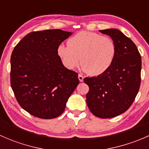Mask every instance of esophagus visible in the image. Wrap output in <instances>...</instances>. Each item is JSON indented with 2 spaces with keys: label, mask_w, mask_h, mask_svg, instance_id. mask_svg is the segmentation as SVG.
<instances>
[{
  "label": "esophagus",
  "mask_w": 149,
  "mask_h": 149,
  "mask_svg": "<svg viewBox=\"0 0 149 149\" xmlns=\"http://www.w3.org/2000/svg\"><path fill=\"white\" fill-rule=\"evenodd\" d=\"M78 78H79V80L81 82H82L84 81V76H82L81 74H79V76H78Z\"/></svg>",
  "instance_id": "1"
}]
</instances>
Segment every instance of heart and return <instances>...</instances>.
I'll use <instances>...</instances> for the list:
<instances>
[{"label":"heart","mask_w":149,"mask_h":149,"mask_svg":"<svg viewBox=\"0 0 149 149\" xmlns=\"http://www.w3.org/2000/svg\"><path fill=\"white\" fill-rule=\"evenodd\" d=\"M116 45L112 39L91 31H81L68 40V45L61 44L58 54L68 69L80 63L84 71L91 76L105 73L115 61Z\"/></svg>","instance_id":"heart-1"}]
</instances>
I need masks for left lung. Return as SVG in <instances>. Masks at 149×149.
Masks as SVG:
<instances>
[{
  "mask_svg": "<svg viewBox=\"0 0 149 149\" xmlns=\"http://www.w3.org/2000/svg\"><path fill=\"white\" fill-rule=\"evenodd\" d=\"M116 45L115 61L105 73L85 78L88 86L86 104L90 112L100 118L120 115L130 108L141 85V57L133 41L115 29L100 30Z\"/></svg>",
  "mask_w": 149,
  "mask_h": 149,
  "instance_id": "1",
  "label": "left lung"
}]
</instances>
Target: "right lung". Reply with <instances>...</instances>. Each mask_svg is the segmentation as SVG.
Returning <instances> with one entry per match:
<instances>
[{"label": "right lung", "instance_id": "obj_1", "mask_svg": "<svg viewBox=\"0 0 149 149\" xmlns=\"http://www.w3.org/2000/svg\"><path fill=\"white\" fill-rule=\"evenodd\" d=\"M70 34L61 29L32 31L12 52L10 86L19 105L33 116H60L79 84L78 73L66 68L58 54Z\"/></svg>", "mask_w": 149, "mask_h": 149}]
</instances>
